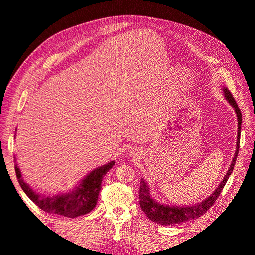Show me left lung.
Wrapping results in <instances>:
<instances>
[{
    "instance_id": "obj_1",
    "label": "left lung",
    "mask_w": 255,
    "mask_h": 255,
    "mask_svg": "<svg viewBox=\"0 0 255 255\" xmlns=\"http://www.w3.org/2000/svg\"><path fill=\"white\" fill-rule=\"evenodd\" d=\"M225 90V95L230 104L234 107V110L237 114V121H238V136H237V145L235 155L233 157V161L231 164L227 174L223 177V180L219 184V186L216 188V190L213 194L208 197L203 202L190 205V206H169V205H163L154 201L150 195V189L148 187L146 183L141 179L140 181V188H139V204L141 210L146 215V217L151 219L154 222H157L159 225L163 226H170V225H176V223H181L188 221L191 219H196L201 217L203 214H205L210 208L214 205L216 200L218 199L220 194L222 192L223 187L229 179V176L232 173L236 158L238 155L239 150V141H241V127H242V113L241 110L238 109V105L235 101L233 95L231 94L228 88L223 89Z\"/></svg>"
}]
</instances>
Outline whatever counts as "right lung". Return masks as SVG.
<instances>
[{
  "instance_id": "obj_1",
  "label": "right lung",
  "mask_w": 255,
  "mask_h": 255,
  "mask_svg": "<svg viewBox=\"0 0 255 255\" xmlns=\"http://www.w3.org/2000/svg\"><path fill=\"white\" fill-rule=\"evenodd\" d=\"M114 165L115 161H112L110 164L95 169L94 171H91L85 177L74 191L53 197H42L36 194L23 181L21 171L17 164L14 165V170H16V175L21 188L38 207H40L42 211L49 214H56L64 216V217L74 218L78 216L88 214L94 210L98 202L99 192L101 190L103 176L107 171L111 170Z\"/></svg>"
}]
</instances>
